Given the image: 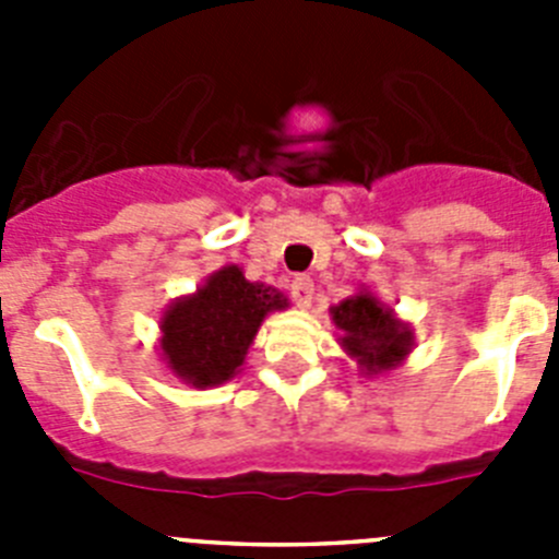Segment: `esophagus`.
<instances>
[{
	"instance_id": "esophagus-1",
	"label": "esophagus",
	"mask_w": 559,
	"mask_h": 559,
	"mask_svg": "<svg viewBox=\"0 0 559 559\" xmlns=\"http://www.w3.org/2000/svg\"><path fill=\"white\" fill-rule=\"evenodd\" d=\"M313 280L310 276H296L294 283H290V299L296 302V308H310L313 302Z\"/></svg>"
}]
</instances>
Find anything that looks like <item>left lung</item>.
<instances>
[{"mask_svg": "<svg viewBox=\"0 0 559 559\" xmlns=\"http://www.w3.org/2000/svg\"><path fill=\"white\" fill-rule=\"evenodd\" d=\"M330 316L341 330L338 344L358 360L364 374L389 372L412 353L414 335L408 324L400 322L394 310L380 305L369 290H360L330 308Z\"/></svg>", "mask_w": 559, "mask_h": 559, "instance_id": "left-lung-1", "label": "left lung"}]
</instances>
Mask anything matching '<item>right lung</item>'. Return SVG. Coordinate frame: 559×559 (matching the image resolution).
<instances>
[{
	"mask_svg": "<svg viewBox=\"0 0 559 559\" xmlns=\"http://www.w3.org/2000/svg\"><path fill=\"white\" fill-rule=\"evenodd\" d=\"M285 308L288 299L280 290L249 283L237 265H224L195 294L165 310L159 324L165 364L195 389L221 386L243 367L265 316Z\"/></svg>",
	"mask_w": 559,
	"mask_h": 559,
	"instance_id": "add662e5",
	"label": "right lung"
}]
</instances>
